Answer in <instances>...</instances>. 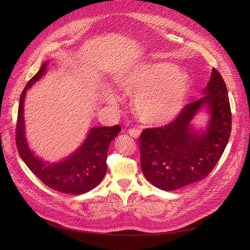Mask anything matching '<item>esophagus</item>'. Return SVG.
<instances>
[{
    "label": "esophagus",
    "mask_w": 250,
    "mask_h": 250,
    "mask_svg": "<svg viewBox=\"0 0 250 250\" xmlns=\"http://www.w3.org/2000/svg\"><path fill=\"white\" fill-rule=\"evenodd\" d=\"M128 132H129L130 137H132L134 139H138L140 137V134H141V131L138 130V129H129V131H128Z\"/></svg>",
    "instance_id": "1"
}]
</instances>
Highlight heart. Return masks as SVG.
Masks as SVG:
<instances>
[{"instance_id": "heart-1", "label": "heart", "mask_w": 250, "mask_h": 250, "mask_svg": "<svg viewBox=\"0 0 250 250\" xmlns=\"http://www.w3.org/2000/svg\"><path fill=\"white\" fill-rule=\"evenodd\" d=\"M116 84L121 93L134 96L133 110L142 122L164 125L183 111L191 89L188 75L171 62H139L118 74ZM105 100L117 106L119 99L107 93Z\"/></svg>"}]
</instances>
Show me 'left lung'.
<instances>
[{"mask_svg": "<svg viewBox=\"0 0 250 250\" xmlns=\"http://www.w3.org/2000/svg\"><path fill=\"white\" fill-rule=\"evenodd\" d=\"M203 97L188 104L169 125L143 130L140 137L141 167L146 179L164 191H174L208 176L220 160L231 131L228 88L216 69ZM207 113L204 127L192 123Z\"/></svg>", "mask_w": 250, "mask_h": 250, "instance_id": "1", "label": "left lung"}]
</instances>
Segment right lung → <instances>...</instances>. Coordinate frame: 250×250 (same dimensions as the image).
I'll return each instance as SVG.
<instances>
[{
    "instance_id": "right-lung-1",
    "label": "right lung",
    "mask_w": 250,
    "mask_h": 250,
    "mask_svg": "<svg viewBox=\"0 0 250 250\" xmlns=\"http://www.w3.org/2000/svg\"><path fill=\"white\" fill-rule=\"evenodd\" d=\"M48 64L49 60L42 62L40 71L28 81L21 93L16 137L18 150L27 167L49 188L65 194H84L99 185L106 174L107 151L121 127H92L81 145L58 162L44 161L37 156L26 138L24 105L27 90L46 75Z\"/></svg>"
}]
</instances>
